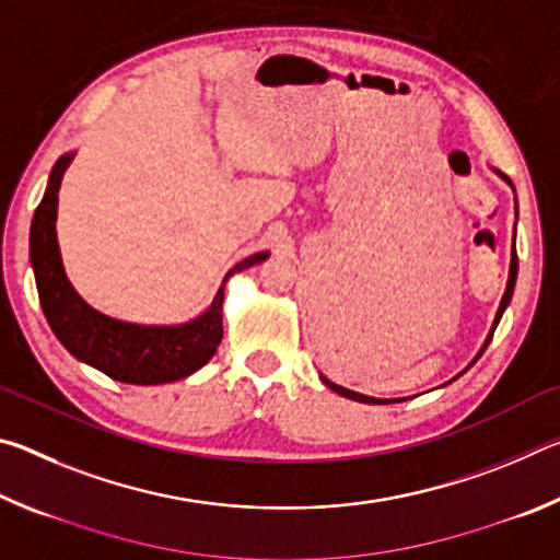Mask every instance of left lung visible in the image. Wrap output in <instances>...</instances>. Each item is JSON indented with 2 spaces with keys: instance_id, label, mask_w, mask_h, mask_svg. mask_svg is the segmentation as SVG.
<instances>
[{
  "instance_id": "8db88e82",
  "label": "left lung",
  "mask_w": 560,
  "mask_h": 560,
  "mask_svg": "<svg viewBox=\"0 0 560 560\" xmlns=\"http://www.w3.org/2000/svg\"><path fill=\"white\" fill-rule=\"evenodd\" d=\"M501 175V173H499ZM504 177V175H501ZM506 179V177H504ZM509 183V179H506ZM516 271H518V259H516V249H514V254H511V269H509V281H506V291H504V299H501V306H499V311H497V318H494V326H491V334H489V338H487V343H485V348L479 350V355L474 358V360H479L481 358V353H485L487 350V346L491 343V336H494V330H497V326H499V320H501V316H504V308L509 306V301H511V293H514V283H516ZM320 381H324L330 390L334 393H338V395H343V397H350V400H355V402H368V405H385L387 400H377V397H368V395H360V393H353V390H348V387H340V385H336V383H330L326 375H320Z\"/></svg>"
}]
</instances>
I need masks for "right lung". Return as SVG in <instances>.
I'll list each match as a JSON object with an SVG mask.
<instances>
[{"label":"right lung","mask_w":560,"mask_h":560,"mask_svg":"<svg viewBox=\"0 0 560 560\" xmlns=\"http://www.w3.org/2000/svg\"><path fill=\"white\" fill-rule=\"evenodd\" d=\"M71 160L73 155L56 160L44 200L34 212L30 236L36 289H39L44 316L56 338L73 358L120 383L160 385L200 371L222 343V299L226 279L264 261L269 252H259L234 264L226 271L212 306L189 324L136 326L103 316L93 311L66 279L59 242H56V205H59L61 177Z\"/></svg>","instance_id":"right-lung-1"}]
</instances>
